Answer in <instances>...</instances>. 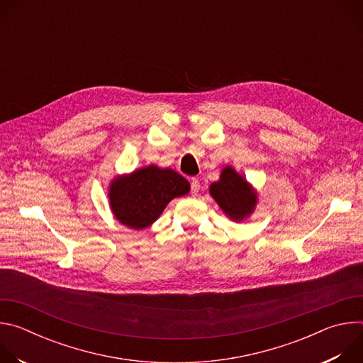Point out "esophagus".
Wrapping results in <instances>:
<instances>
[{"mask_svg": "<svg viewBox=\"0 0 363 363\" xmlns=\"http://www.w3.org/2000/svg\"><path fill=\"white\" fill-rule=\"evenodd\" d=\"M199 188H201L199 181L195 179V178H192V181H191V194H192V195H196V194L199 192Z\"/></svg>", "mask_w": 363, "mask_h": 363, "instance_id": "esophagus-1", "label": "esophagus"}]
</instances>
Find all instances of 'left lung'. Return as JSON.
Returning a JSON list of instances; mask_svg holds the SVG:
<instances>
[{"label":"left lung","mask_w":363,"mask_h":363,"mask_svg":"<svg viewBox=\"0 0 363 363\" xmlns=\"http://www.w3.org/2000/svg\"><path fill=\"white\" fill-rule=\"evenodd\" d=\"M210 194L225 216L237 223L251 216L257 203V194L252 186L231 167H225L220 179L210 185Z\"/></svg>","instance_id":"left-lung-1"}]
</instances>
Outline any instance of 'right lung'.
<instances>
[{
    "instance_id": "add662e5",
    "label": "right lung",
    "mask_w": 363,
    "mask_h": 363,
    "mask_svg": "<svg viewBox=\"0 0 363 363\" xmlns=\"http://www.w3.org/2000/svg\"><path fill=\"white\" fill-rule=\"evenodd\" d=\"M189 188V182L174 169L149 165L112 181L111 208L123 225L143 230L158 220L174 198L186 195Z\"/></svg>"
}]
</instances>
